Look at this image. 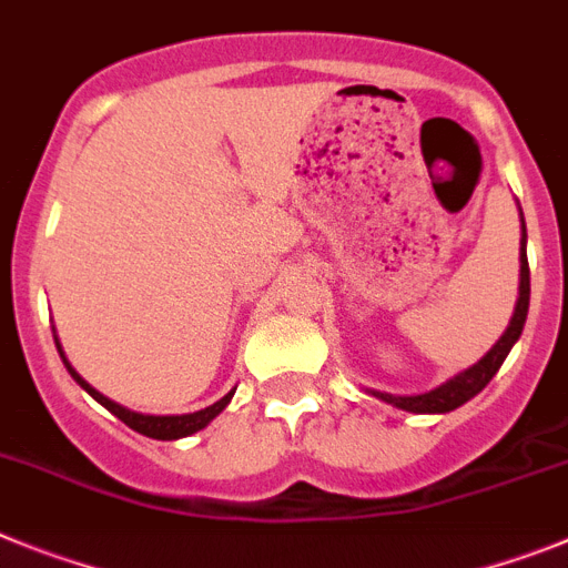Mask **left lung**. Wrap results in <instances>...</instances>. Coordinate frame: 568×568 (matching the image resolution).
<instances>
[{"label":"left lung","mask_w":568,"mask_h":568,"mask_svg":"<svg viewBox=\"0 0 568 568\" xmlns=\"http://www.w3.org/2000/svg\"><path fill=\"white\" fill-rule=\"evenodd\" d=\"M526 314H529V260H526V225H523L520 297H517V305H515V317H511L509 328L503 332V337L495 343V348H491L480 363H475L471 368L460 372L457 377L443 383L440 388H434V392L414 394V397H394V394L374 392V397L392 403V406L403 408V412H414V414H446L452 412V408L463 406V403L471 400L475 394H480L483 388L489 386V379L495 377L497 368H500L503 359H506V354L511 352V345H515L517 337H520Z\"/></svg>","instance_id":"8db88e82"}]
</instances>
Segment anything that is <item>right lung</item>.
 I'll return each instance as SVG.
<instances>
[{
  "label": "right lung",
  "mask_w": 568,
  "mask_h": 568,
  "mask_svg": "<svg viewBox=\"0 0 568 568\" xmlns=\"http://www.w3.org/2000/svg\"><path fill=\"white\" fill-rule=\"evenodd\" d=\"M62 359H65V357H62ZM65 366H68V359H65ZM68 372H71V377L77 379L79 386H82L88 394H91L93 400L102 403V406H105L111 414H116V417H120V420L125 423V426H131V428H134V432L145 434V437H154V440H180V437H189V434L200 432V428L209 426V423L214 420L216 414L223 412V408L229 406V400H231V394H225L223 400H216L214 406L202 408V412H194V414H174V417H156V414H136V412H131V408H122L120 403L108 400L105 394H100V392H97V388L88 386L85 379L79 377V374L73 372L71 366H68Z\"/></svg>",
  "instance_id": "right-lung-1"
}]
</instances>
